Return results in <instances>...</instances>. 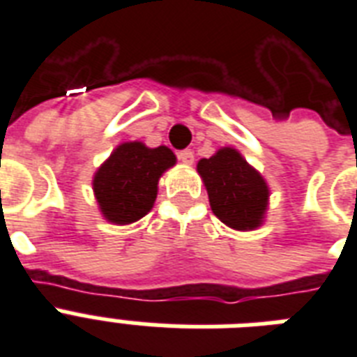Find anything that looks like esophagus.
I'll list each match as a JSON object with an SVG mask.
<instances>
[{
    "label": "esophagus",
    "instance_id": "esophagus-1",
    "mask_svg": "<svg viewBox=\"0 0 357 357\" xmlns=\"http://www.w3.org/2000/svg\"><path fill=\"white\" fill-rule=\"evenodd\" d=\"M178 160L184 162V164H193L195 156H193L192 149H184V151H181V153H178Z\"/></svg>",
    "mask_w": 357,
    "mask_h": 357
}]
</instances>
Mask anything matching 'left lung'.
<instances>
[{
    "mask_svg": "<svg viewBox=\"0 0 357 357\" xmlns=\"http://www.w3.org/2000/svg\"><path fill=\"white\" fill-rule=\"evenodd\" d=\"M210 206L225 225L250 231L261 225L268 204L264 178L234 149H222L197 164Z\"/></svg>",
    "mask_w": 357,
    "mask_h": 357,
    "instance_id": "1",
    "label": "left lung"
}]
</instances>
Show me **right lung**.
Returning a JSON list of instances; mask_svg holds the SVG:
<instances>
[{
  "instance_id": "1",
  "label": "right lung",
  "mask_w": 357,
  "mask_h": 357,
  "mask_svg": "<svg viewBox=\"0 0 357 357\" xmlns=\"http://www.w3.org/2000/svg\"><path fill=\"white\" fill-rule=\"evenodd\" d=\"M175 160L167 147L149 149L137 141L119 145L93 181L104 218L126 225L145 216L156 199L158 178Z\"/></svg>"
}]
</instances>
